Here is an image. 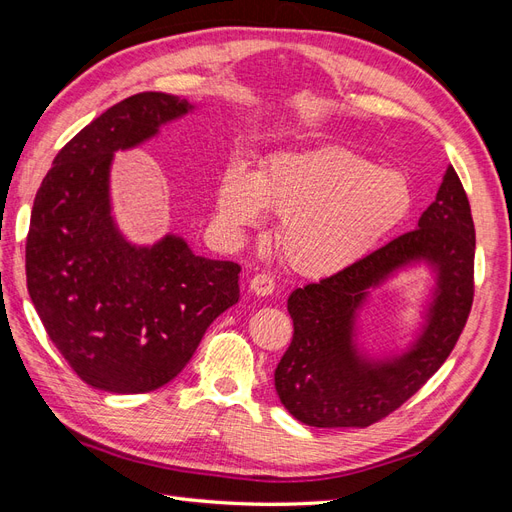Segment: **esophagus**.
Returning a JSON list of instances; mask_svg holds the SVG:
<instances>
[{
  "label": "esophagus",
  "mask_w": 512,
  "mask_h": 512,
  "mask_svg": "<svg viewBox=\"0 0 512 512\" xmlns=\"http://www.w3.org/2000/svg\"><path fill=\"white\" fill-rule=\"evenodd\" d=\"M250 290L256 297H269V294L275 290V282L273 277L265 275V273H258L250 280Z\"/></svg>",
  "instance_id": "1"
}]
</instances>
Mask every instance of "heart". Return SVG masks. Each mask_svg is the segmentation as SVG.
Listing matches in <instances>:
<instances>
[{
	"label": "heart",
	"instance_id": "obj_1",
	"mask_svg": "<svg viewBox=\"0 0 512 512\" xmlns=\"http://www.w3.org/2000/svg\"><path fill=\"white\" fill-rule=\"evenodd\" d=\"M412 185L344 147L273 153L260 168L230 160L215 190V218L228 232L280 218L277 245L286 265L322 280L350 269L408 220Z\"/></svg>",
	"mask_w": 512,
	"mask_h": 512
}]
</instances>
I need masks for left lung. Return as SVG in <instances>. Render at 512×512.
<instances>
[{
  "mask_svg": "<svg viewBox=\"0 0 512 512\" xmlns=\"http://www.w3.org/2000/svg\"><path fill=\"white\" fill-rule=\"evenodd\" d=\"M474 222L453 166L416 228L350 269L290 292L292 344L275 369L284 408L309 427H367L436 374L466 327L474 297ZM430 271L422 322L408 345L371 353L360 314L370 292L399 272Z\"/></svg>",
  "mask_w": 512,
  "mask_h": 512,
  "instance_id": "1",
  "label": "left lung"
}]
</instances>
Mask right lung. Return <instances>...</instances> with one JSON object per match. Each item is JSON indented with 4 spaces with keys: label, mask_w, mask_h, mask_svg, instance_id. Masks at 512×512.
Wrapping results in <instances>:
<instances>
[{
    "label": "right lung",
    "mask_w": 512,
    "mask_h": 512,
    "mask_svg": "<svg viewBox=\"0 0 512 512\" xmlns=\"http://www.w3.org/2000/svg\"><path fill=\"white\" fill-rule=\"evenodd\" d=\"M196 108L162 91L121 100L57 153L36 194L25 247L29 297L51 342L94 389H160L239 301L235 262L198 256L175 232L132 243L113 213L115 153L145 145Z\"/></svg>",
    "instance_id": "1"
}]
</instances>
